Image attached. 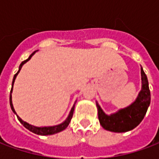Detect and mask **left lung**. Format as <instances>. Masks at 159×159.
<instances>
[{
	"instance_id": "1",
	"label": "left lung",
	"mask_w": 159,
	"mask_h": 159,
	"mask_svg": "<svg viewBox=\"0 0 159 159\" xmlns=\"http://www.w3.org/2000/svg\"><path fill=\"white\" fill-rule=\"evenodd\" d=\"M141 89L135 100L127 107L122 108L116 112L107 115L96 101L98 117L100 123L105 129L116 133H123L132 130L143 120L150 106L151 93L147 75L140 67Z\"/></svg>"
}]
</instances>
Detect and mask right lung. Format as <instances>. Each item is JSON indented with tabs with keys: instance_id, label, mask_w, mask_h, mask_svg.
Segmentation results:
<instances>
[{
	"instance_id": "right-lung-1",
	"label": "right lung",
	"mask_w": 159,
	"mask_h": 159,
	"mask_svg": "<svg viewBox=\"0 0 159 159\" xmlns=\"http://www.w3.org/2000/svg\"><path fill=\"white\" fill-rule=\"evenodd\" d=\"M36 51L32 52V53L30 55V57L28 58V59H26V60H25V61H23V62L20 64L18 72L16 73L15 75H14V76H13V79H12V89H11V93H10V107H11V109H12V111H13V113L16 114V116H17V117H18V119H19V122L22 123L23 125L27 129H29L30 131H31L32 133L36 134H39V135H51V134H54L61 132V131H63L64 129H66V128L68 127L70 122V120H71V118H72L73 112H74V108H75V105H76V100L75 101L74 105H73L72 108H71V110H70V113L69 115H68L67 118H66L63 123H59V124H58V125H53V126H45V127H36L32 125V124H30V123H26L25 121H24V120L21 119V118L17 115L15 110H14V108H13V105H12V88H13V84H14V82H15L16 77H17L18 74H19V71H20V70H21V68H22V66H24L26 62H28L30 59H31V57L36 53Z\"/></svg>"
}]
</instances>
